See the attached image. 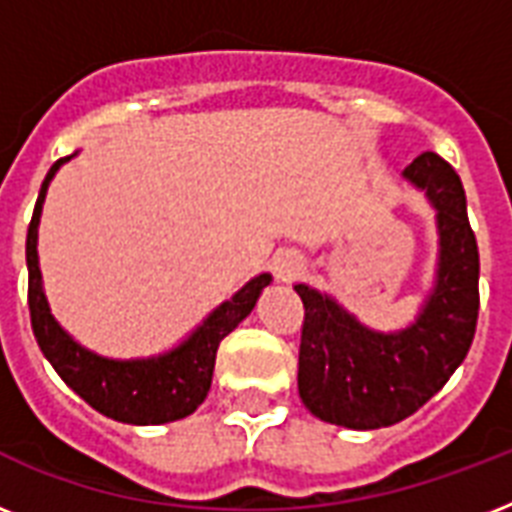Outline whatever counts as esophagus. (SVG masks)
<instances>
[{
	"label": "esophagus",
	"instance_id": "esophagus-1",
	"mask_svg": "<svg viewBox=\"0 0 512 512\" xmlns=\"http://www.w3.org/2000/svg\"><path fill=\"white\" fill-rule=\"evenodd\" d=\"M305 271V260L297 255L295 249H284L279 255L273 257V273H276V279L279 281H295L300 273Z\"/></svg>",
	"mask_w": 512,
	"mask_h": 512
}]
</instances>
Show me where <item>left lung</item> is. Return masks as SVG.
I'll use <instances>...</instances> for the list:
<instances>
[{"label":"left lung","mask_w":512,"mask_h":512,"mask_svg":"<svg viewBox=\"0 0 512 512\" xmlns=\"http://www.w3.org/2000/svg\"><path fill=\"white\" fill-rule=\"evenodd\" d=\"M404 180L436 212V273L406 327H366L332 295L295 284L305 305L297 390L305 409L332 425L377 430L396 425L436 396L465 361L478 321V244L460 175L433 151L417 156Z\"/></svg>","instance_id":"1"}]
</instances>
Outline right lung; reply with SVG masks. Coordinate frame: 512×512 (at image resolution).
Returning a JSON list of instances; mask_svg holds the SVG:
<instances>
[{
  "label": "right lung",
  "mask_w": 512,
  "mask_h": 512,
  "mask_svg": "<svg viewBox=\"0 0 512 512\" xmlns=\"http://www.w3.org/2000/svg\"><path fill=\"white\" fill-rule=\"evenodd\" d=\"M76 154L58 159L44 177L42 191L36 199L34 217L26 236L28 265V311L31 327L42 348L44 358L60 374L68 388L79 393L95 412L106 414L127 425H164L183 420L204 404L215 372V356L223 337H228L255 308L257 297L271 284V273H260L244 287L209 313L191 335L180 340L175 348L159 356L146 358H108L95 350L84 348L52 316L47 295H44L42 271H39V220L47 188L55 172Z\"/></svg>",
  "instance_id": "obj_1"
}]
</instances>
